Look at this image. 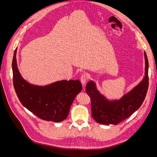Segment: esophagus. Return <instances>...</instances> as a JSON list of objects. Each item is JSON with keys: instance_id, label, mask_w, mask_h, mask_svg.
Wrapping results in <instances>:
<instances>
[{"instance_id": "esophagus-1", "label": "esophagus", "mask_w": 157, "mask_h": 157, "mask_svg": "<svg viewBox=\"0 0 157 157\" xmlns=\"http://www.w3.org/2000/svg\"><path fill=\"white\" fill-rule=\"evenodd\" d=\"M87 80H88V75H86V74H83L81 76V77H80V81H81V82H82V84L84 86H85V85H86Z\"/></svg>"}]
</instances>
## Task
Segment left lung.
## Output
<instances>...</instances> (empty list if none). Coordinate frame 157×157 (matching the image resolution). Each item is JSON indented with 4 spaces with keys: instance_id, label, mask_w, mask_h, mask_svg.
I'll list each match as a JSON object with an SVG mask.
<instances>
[{
    "instance_id": "8db88e82",
    "label": "left lung",
    "mask_w": 157,
    "mask_h": 157,
    "mask_svg": "<svg viewBox=\"0 0 157 157\" xmlns=\"http://www.w3.org/2000/svg\"><path fill=\"white\" fill-rule=\"evenodd\" d=\"M145 75L141 81L120 99H109L99 91L96 84L90 80L86 92L91 99L92 116L99 124H117L136 112L143 103L149 86V62L144 52Z\"/></svg>"
}]
</instances>
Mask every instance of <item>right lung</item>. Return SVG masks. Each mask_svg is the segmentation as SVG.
<instances>
[{
	"label": "right lung",
	"instance_id": "obj_1",
	"mask_svg": "<svg viewBox=\"0 0 157 157\" xmlns=\"http://www.w3.org/2000/svg\"><path fill=\"white\" fill-rule=\"evenodd\" d=\"M17 48L12 60L13 83L22 105L42 120L59 122L67 118L71 105L82 90L79 80H62L45 86L27 82L17 68Z\"/></svg>",
	"mask_w": 157,
	"mask_h": 157
}]
</instances>
